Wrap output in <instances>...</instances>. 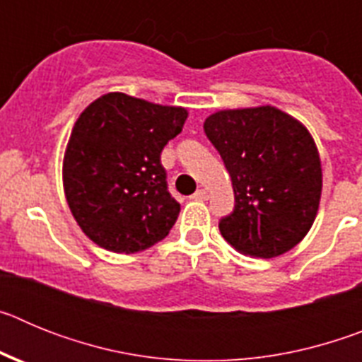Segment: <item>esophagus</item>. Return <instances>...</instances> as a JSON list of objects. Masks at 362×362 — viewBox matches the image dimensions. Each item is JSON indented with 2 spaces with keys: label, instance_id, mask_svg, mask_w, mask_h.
<instances>
[{
  "label": "esophagus",
  "instance_id": "esophagus-1",
  "mask_svg": "<svg viewBox=\"0 0 362 362\" xmlns=\"http://www.w3.org/2000/svg\"><path fill=\"white\" fill-rule=\"evenodd\" d=\"M194 199H201V201L209 199V190H206V188H199V190L194 194Z\"/></svg>",
  "mask_w": 362,
  "mask_h": 362
}]
</instances>
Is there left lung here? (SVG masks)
<instances>
[{
	"label": "left lung",
	"instance_id": "left-lung-1",
	"mask_svg": "<svg viewBox=\"0 0 362 362\" xmlns=\"http://www.w3.org/2000/svg\"><path fill=\"white\" fill-rule=\"evenodd\" d=\"M204 134L232 177L235 206L219 232L235 250L277 257L312 228L322 170L317 146L303 123L276 107L219 110Z\"/></svg>",
	"mask_w": 362,
	"mask_h": 362
}]
</instances>
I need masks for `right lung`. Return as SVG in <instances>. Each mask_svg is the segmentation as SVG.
<instances>
[{"instance_id":"1","label":"right lung","mask_w":362,"mask_h":362,"mask_svg":"<svg viewBox=\"0 0 362 362\" xmlns=\"http://www.w3.org/2000/svg\"><path fill=\"white\" fill-rule=\"evenodd\" d=\"M188 117L110 92L92 101L74 124L63 159V188L79 228L95 245L136 254L165 239L179 216L161 152Z\"/></svg>"}]
</instances>
